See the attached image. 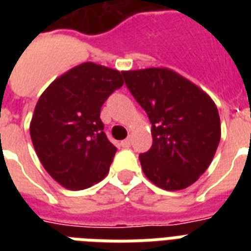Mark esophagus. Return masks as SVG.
<instances>
[{
  "label": "esophagus",
  "mask_w": 251,
  "mask_h": 251,
  "mask_svg": "<svg viewBox=\"0 0 251 251\" xmlns=\"http://www.w3.org/2000/svg\"><path fill=\"white\" fill-rule=\"evenodd\" d=\"M130 146H131V139H130V138H127V139L121 142V147H124V149H127Z\"/></svg>",
  "instance_id": "esophagus-1"
}]
</instances>
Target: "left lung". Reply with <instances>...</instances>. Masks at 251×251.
<instances>
[{
    "mask_svg": "<svg viewBox=\"0 0 251 251\" xmlns=\"http://www.w3.org/2000/svg\"><path fill=\"white\" fill-rule=\"evenodd\" d=\"M124 78L152 125V146L139 155L146 177L164 190L190 186L206 172L220 142L215 102L169 69L124 72Z\"/></svg>",
    "mask_w": 251,
    "mask_h": 251,
    "instance_id": "8db88e82",
    "label": "left lung"
}]
</instances>
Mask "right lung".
<instances>
[{"label": "right lung", "instance_id": "1", "mask_svg": "<svg viewBox=\"0 0 251 251\" xmlns=\"http://www.w3.org/2000/svg\"><path fill=\"white\" fill-rule=\"evenodd\" d=\"M124 73L94 62L58 76L43 92L29 134L45 171L70 190H83L109 172L117 149L106 138L100 109L124 84Z\"/></svg>", "mask_w": 251, "mask_h": 251}]
</instances>
